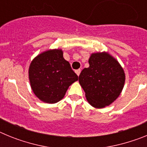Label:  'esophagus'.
I'll return each instance as SVG.
<instances>
[{
	"label": "esophagus",
	"mask_w": 147,
	"mask_h": 147,
	"mask_svg": "<svg viewBox=\"0 0 147 147\" xmlns=\"http://www.w3.org/2000/svg\"><path fill=\"white\" fill-rule=\"evenodd\" d=\"M80 73H81V70H80V69L76 70V74H77V76H80Z\"/></svg>",
	"instance_id": "esophagus-1"
}]
</instances>
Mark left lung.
<instances>
[{"mask_svg":"<svg viewBox=\"0 0 147 147\" xmlns=\"http://www.w3.org/2000/svg\"><path fill=\"white\" fill-rule=\"evenodd\" d=\"M90 66L82 71L79 82L88 102L96 108L108 106L119 97L125 82L124 71L106 52L92 54Z\"/></svg>","mask_w":147,"mask_h":147,"instance_id":"1","label":"left lung"}]
</instances>
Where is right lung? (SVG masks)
<instances>
[{"instance_id": "add662e5", "label": "right lung", "mask_w": 147, "mask_h": 147, "mask_svg": "<svg viewBox=\"0 0 147 147\" xmlns=\"http://www.w3.org/2000/svg\"><path fill=\"white\" fill-rule=\"evenodd\" d=\"M28 77L36 96L49 104L60 101L70 85L78 80L61 49L49 50L36 57L29 66Z\"/></svg>"}]
</instances>
